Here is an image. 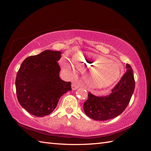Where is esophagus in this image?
<instances>
[{
    "label": "esophagus",
    "mask_w": 151,
    "mask_h": 151,
    "mask_svg": "<svg viewBox=\"0 0 151 151\" xmlns=\"http://www.w3.org/2000/svg\"><path fill=\"white\" fill-rule=\"evenodd\" d=\"M79 88V84H76V83H74V84H72V90H76V89H78Z\"/></svg>",
    "instance_id": "1"
}]
</instances>
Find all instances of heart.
<instances>
[{
  "instance_id": "1",
  "label": "heart",
  "mask_w": 151,
  "mask_h": 151,
  "mask_svg": "<svg viewBox=\"0 0 151 151\" xmlns=\"http://www.w3.org/2000/svg\"><path fill=\"white\" fill-rule=\"evenodd\" d=\"M74 61L83 70H91L85 77L86 83L92 89H101L112 84L122 74L121 65L109 58L89 52H81L75 55ZM67 69L74 70V65L65 58L60 61Z\"/></svg>"
}]
</instances>
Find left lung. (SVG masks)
<instances>
[{"mask_svg": "<svg viewBox=\"0 0 151 151\" xmlns=\"http://www.w3.org/2000/svg\"><path fill=\"white\" fill-rule=\"evenodd\" d=\"M126 73L109 95L101 97L89 93L84 104L86 115L94 120L104 121L120 115L129 104L135 89L133 70L127 63Z\"/></svg>", "mask_w": 151, "mask_h": 151, "instance_id": "left-lung-1", "label": "left lung"}]
</instances>
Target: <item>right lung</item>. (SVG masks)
I'll use <instances>...</instances> for the list:
<instances>
[{
  "label": "right lung",
  "mask_w": 151,
  "mask_h": 151,
  "mask_svg": "<svg viewBox=\"0 0 151 151\" xmlns=\"http://www.w3.org/2000/svg\"><path fill=\"white\" fill-rule=\"evenodd\" d=\"M61 55L60 51L47 50L26 58L21 63L16 79L17 97L21 106L31 115H50L62 96L72 90L70 82L59 77L57 61Z\"/></svg>",
  "instance_id": "obj_1"
}]
</instances>
